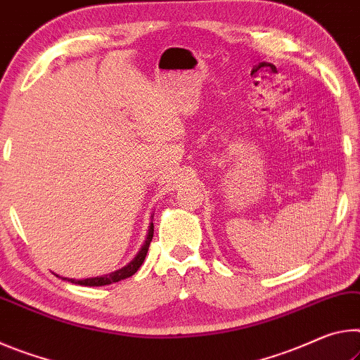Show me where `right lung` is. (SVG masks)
I'll return each mask as SVG.
<instances>
[{
    "label": "right lung",
    "instance_id": "add662e5",
    "mask_svg": "<svg viewBox=\"0 0 360 360\" xmlns=\"http://www.w3.org/2000/svg\"><path fill=\"white\" fill-rule=\"evenodd\" d=\"M153 231H155V226H153V223L150 225V231L148 236H146V240L143 247H141L140 252L137 253V257L134 258V260L126 264L124 268L115 271V273L111 274H105L102 278H91V279H82V281H75V279H68L70 282H75V284H79V285H87V287H100V285H108V284H113V282H120L122 279H127L131 278L132 274L137 273V269L141 266V263H143L145 257H146V252H148V247L150 243L153 239Z\"/></svg>",
    "mask_w": 360,
    "mask_h": 360
}]
</instances>
